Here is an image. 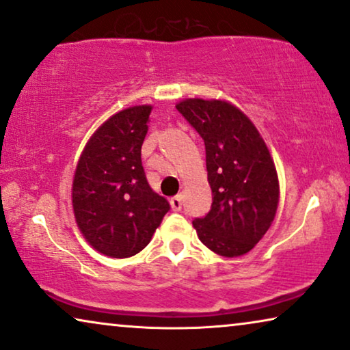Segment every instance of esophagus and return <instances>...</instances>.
Wrapping results in <instances>:
<instances>
[{"mask_svg": "<svg viewBox=\"0 0 350 350\" xmlns=\"http://www.w3.org/2000/svg\"><path fill=\"white\" fill-rule=\"evenodd\" d=\"M170 205H172V210H174V212H180L181 205H183V196L178 194V196H175V198H172Z\"/></svg>", "mask_w": 350, "mask_h": 350, "instance_id": "esophagus-1", "label": "esophagus"}]
</instances>
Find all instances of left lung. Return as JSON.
Returning a JSON list of instances; mask_svg holds the SVG:
<instances>
[{
	"mask_svg": "<svg viewBox=\"0 0 350 350\" xmlns=\"http://www.w3.org/2000/svg\"><path fill=\"white\" fill-rule=\"evenodd\" d=\"M205 145L212 208L193 226L218 255H245L274 221L279 178L274 161L253 122L223 100L186 98L176 105Z\"/></svg>",
	"mask_w": 350,
	"mask_h": 350,
	"instance_id": "left-lung-1",
	"label": "left lung"
}]
</instances>
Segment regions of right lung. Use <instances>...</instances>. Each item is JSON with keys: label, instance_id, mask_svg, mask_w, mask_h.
<instances>
[{"label": "right lung", "instance_id": "add662e5", "mask_svg": "<svg viewBox=\"0 0 350 350\" xmlns=\"http://www.w3.org/2000/svg\"><path fill=\"white\" fill-rule=\"evenodd\" d=\"M150 113L142 105L113 114L90 137L75 172L76 223L95 250L111 258L142 252L170 210L142 165Z\"/></svg>", "mask_w": 350, "mask_h": 350}]
</instances>
